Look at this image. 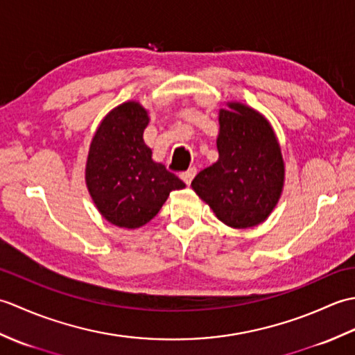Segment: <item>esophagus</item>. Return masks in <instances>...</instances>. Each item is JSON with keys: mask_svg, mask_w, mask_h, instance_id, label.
Instances as JSON below:
<instances>
[{"mask_svg": "<svg viewBox=\"0 0 355 355\" xmlns=\"http://www.w3.org/2000/svg\"><path fill=\"white\" fill-rule=\"evenodd\" d=\"M195 175H197V168H189L187 171L182 172V175H180V177H182V180L186 184H191V182H192Z\"/></svg>", "mask_w": 355, "mask_h": 355, "instance_id": "esophagus-1", "label": "esophagus"}]
</instances>
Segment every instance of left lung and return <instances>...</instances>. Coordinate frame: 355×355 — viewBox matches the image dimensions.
<instances>
[{
    "mask_svg": "<svg viewBox=\"0 0 355 355\" xmlns=\"http://www.w3.org/2000/svg\"><path fill=\"white\" fill-rule=\"evenodd\" d=\"M220 110L218 162L202 169L192 189L220 221L248 229L266 221L281 198L285 166L268 120L239 102Z\"/></svg>",
    "mask_w": 355,
    "mask_h": 355,
    "instance_id": "left-lung-1",
    "label": "left lung"
}]
</instances>
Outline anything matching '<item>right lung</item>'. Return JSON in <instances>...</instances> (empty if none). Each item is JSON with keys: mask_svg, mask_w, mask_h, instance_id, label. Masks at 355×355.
I'll use <instances>...</instances> for the list:
<instances>
[{"mask_svg": "<svg viewBox=\"0 0 355 355\" xmlns=\"http://www.w3.org/2000/svg\"><path fill=\"white\" fill-rule=\"evenodd\" d=\"M148 111L139 102L111 110L89 145L85 182L97 210L117 227L139 229L162 209L172 191L186 186L153 160L143 131Z\"/></svg>", "mask_w": 355, "mask_h": 355, "instance_id": "right-lung-1", "label": "right lung"}]
</instances>
